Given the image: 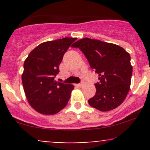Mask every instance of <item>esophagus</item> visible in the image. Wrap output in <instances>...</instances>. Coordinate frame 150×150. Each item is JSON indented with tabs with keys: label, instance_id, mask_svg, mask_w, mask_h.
Returning <instances> with one entry per match:
<instances>
[{
	"label": "esophagus",
	"instance_id": "esophagus-1",
	"mask_svg": "<svg viewBox=\"0 0 150 150\" xmlns=\"http://www.w3.org/2000/svg\"><path fill=\"white\" fill-rule=\"evenodd\" d=\"M77 86H78V87H82V86H83V82H81V83L78 84V85H77Z\"/></svg>",
	"mask_w": 150,
	"mask_h": 150
}]
</instances>
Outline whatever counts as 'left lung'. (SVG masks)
<instances>
[{"instance_id":"1","label":"left lung","mask_w":150,"mask_h":150,"mask_svg":"<svg viewBox=\"0 0 150 150\" xmlns=\"http://www.w3.org/2000/svg\"><path fill=\"white\" fill-rule=\"evenodd\" d=\"M72 47L79 48L91 68L99 74L96 94L89 99V104L101 111L118 107L130 89L132 73L130 54L116 44L89 38L77 41Z\"/></svg>"}]
</instances>
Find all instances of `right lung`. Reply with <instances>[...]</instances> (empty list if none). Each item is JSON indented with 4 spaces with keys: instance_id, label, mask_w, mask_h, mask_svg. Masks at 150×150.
Instances as JSON below:
<instances>
[{
    "instance_id": "obj_1",
    "label": "right lung",
    "mask_w": 150,
    "mask_h": 150,
    "mask_svg": "<svg viewBox=\"0 0 150 150\" xmlns=\"http://www.w3.org/2000/svg\"><path fill=\"white\" fill-rule=\"evenodd\" d=\"M77 38L42 43L24 63L22 81L30 106L44 115H53L66 106L74 86L55 80L63 55Z\"/></svg>"
}]
</instances>
